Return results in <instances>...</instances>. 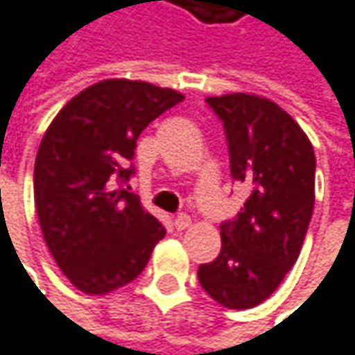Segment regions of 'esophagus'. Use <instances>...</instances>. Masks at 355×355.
Masks as SVG:
<instances>
[{
  "label": "esophagus",
  "mask_w": 355,
  "mask_h": 355,
  "mask_svg": "<svg viewBox=\"0 0 355 355\" xmlns=\"http://www.w3.org/2000/svg\"><path fill=\"white\" fill-rule=\"evenodd\" d=\"M189 225H191V217H189V215H184V213L177 215V219H175V227H177L178 232L187 230Z\"/></svg>",
  "instance_id": "1"
}]
</instances>
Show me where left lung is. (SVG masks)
Returning <instances> with one entry per match:
<instances>
[{
	"label": "left lung",
	"instance_id": "8db88e82",
	"mask_svg": "<svg viewBox=\"0 0 355 355\" xmlns=\"http://www.w3.org/2000/svg\"><path fill=\"white\" fill-rule=\"evenodd\" d=\"M207 103L225 128L232 177L250 197L234 221L221 223V252L197 276L219 305L252 309L301 254L315 207V150L301 125L266 97L230 93Z\"/></svg>",
	"mask_w": 355,
	"mask_h": 355
}]
</instances>
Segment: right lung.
<instances>
[{
    "mask_svg": "<svg viewBox=\"0 0 355 355\" xmlns=\"http://www.w3.org/2000/svg\"><path fill=\"white\" fill-rule=\"evenodd\" d=\"M184 95L146 81L83 89L49 125L34 164V201L58 268L87 295H107L146 268L162 223L113 180H128L136 140Z\"/></svg>",
    "mask_w": 355,
    "mask_h": 355,
    "instance_id": "add662e5",
    "label": "right lung"
}]
</instances>
